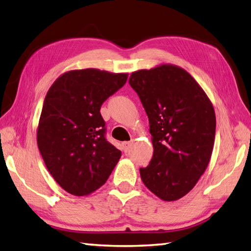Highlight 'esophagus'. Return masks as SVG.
<instances>
[{"label":"esophagus","instance_id":"esophagus-1","mask_svg":"<svg viewBox=\"0 0 251 251\" xmlns=\"http://www.w3.org/2000/svg\"><path fill=\"white\" fill-rule=\"evenodd\" d=\"M131 141H125L122 143V147H123V150H124V152H128L129 149H130V146H131Z\"/></svg>","mask_w":251,"mask_h":251}]
</instances>
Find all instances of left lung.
I'll return each mask as SVG.
<instances>
[{"instance_id": "obj_1", "label": "left lung", "mask_w": 251, "mask_h": 251, "mask_svg": "<svg viewBox=\"0 0 251 251\" xmlns=\"http://www.w3.org/2000/svg\"><path fill=\"white\" fill-rule=\"evenodd\" d=\"M128 82L147 112L154 149L150 164L140 168L142 182L163 201H177L210 161L214 106L195 79L173 65L136 71Z\"/></svg>"}]
</instances>
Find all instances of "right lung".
Instances as JSON below:
<instances>
[{
	"instance_id": "add662e5",
	"label": "right lung",
	"mask_w": 251,
	"mask_h": 251,
	"mask_svg": "<svg viewBox=\"0 0 251 251\" xmlns=\"http://www.w3.org/2000/svg\"><path fill=\"white\" fill-rule=\"evenodd\" d=\"M127 77L98 69L73 70L47 92L37 147L52 178L68 193L84 196L99 189L119 162L122 152L106 140L100 108Z\"/></svg>"
}]
</instances>
